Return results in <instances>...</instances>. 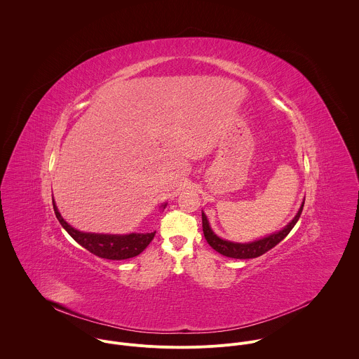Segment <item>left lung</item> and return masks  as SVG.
<instances>
[{"label":"left lung","instance_id":"obj_1","mask_svg":"<svg viewBox=\"0 0 359 359\" xmlns=\"http://www.w3.org/2000/svg\"><path fill=\"white\" fill-rule=\"evenodd\" d=\"M304 203H305V199L297 213V216L288 223V226H285L281 231L278 233H274L266 238L257 239V241H253V242H248V243H238V242H231V241H226V239H222L220 237H217L213 230L210 229L209 226V222H208V217L205 213H202V226H203V234H205V238L208 241V243L215 249L217 250L219 253L227 256V257H234V259H253V257H257L263 253H266L267 250H270L271 248H274L278 242H281L283 239L285 238L290 231L294 229V226L297 224V222L299 220L301 217V213H302V209H304Z\"/></svg>","mask_w":359,"mask_h":359}]
</instances>
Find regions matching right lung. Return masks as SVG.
Segmentation results:
<instances>
[{
  "label": "right lung",
  "instance_id": "1",
  "mask_svg": "<svg viewBox=\"0 0 359 359\" xmlns=\"http://www.w3.org/2000/svg\"><path fill=\"white\" fill-rule=\"evenodd\" d=\"M54 213L58 219L60 224L65 229V231L75 239L79 245H82L85 249L92 252L93 255L110 259V260H123L129 257L137 256L140 252L146 249V246L154 238V233L147 234H126V236H111V234H92V233H82L71 227L60 215L54 201ZM165 208V205H163Z\"/></svg>",
  "mask_w": 359,
  "mask_h": 359
}]
</instances>
